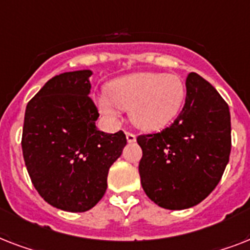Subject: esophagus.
I'll use <instances>...</instances> for the list:
<instances>
[{
  "instance_id": "1",
  "label": "esophagus",
  "mask_w": 250,
  "mask_h": 250,
  "mask_svg": "<svg viewBox=\"0 0 250 250\" xmlns=\"http://www.w3.org/2000/svg\"><path fill=\"white\" fill-rule=\"evenodd\" d=\"M125 137H127V141H128V143H133V141L136 140V135L133 132H129V131L125 132Z\"/></svg>"
}]
</instances>
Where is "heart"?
Segmentation results:
<instances>
[{"label": "heart", "mask_w": 250, "mask_h": 250, "mask_svg": "<svg viewBox=\"0 0 250 250\" xmlns=\"http://www.w3.org/2000/svg\"><path fill=\"white\" fill-rule=\"evenodd\" d=\"M186 93V84L179 76L137 72L110 84L109 97L102 96L98 106L111 119H117L119 109H129L133 125L145 131H157L176 118Z\"/></svg>", "instance_id": "b5f03b06"}]
</instances>
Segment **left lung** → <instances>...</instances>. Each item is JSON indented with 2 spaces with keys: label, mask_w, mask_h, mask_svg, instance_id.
<instances>
[{
  "label": "left lung",
  "mask_w": 250,
  "mask_h": 250,
  "mask_svg": "<svg viewBox=\"0 0 250 250\" xmlns=\"http://www.w3.org/2000/svg\"><path fill=\"white\" fill-rule=\"evenodd\" d=\"M186 86V104L174 123L137 136L143 189L154 204L170 210L205 200L221 180L231 152L227 102L196 72L188 74Z\"/></svg>",
  "instance_id": "left-lung-1"
}]
</instances>
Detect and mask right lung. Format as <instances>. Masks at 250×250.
Segmentation results:
<instances>
[{
    "label": "right lung",
    "mask_w": 250,
    "mask_h": 250,
    "mask_svg": "<svg viewBox=\"0 0 250 250\" xmlns=\"http://www.w3.org/2000/svg\"><path fill=\"white\" fill-rule=\"evenodd\" d=\"M89 70L48 80L25 109L21 150L33 187L57 209L83 213L105 194L110 166L127 144L123 131L97 129Z\"/></svg>",
    "instance_id": "right-lung-1"
}]
</instances>
